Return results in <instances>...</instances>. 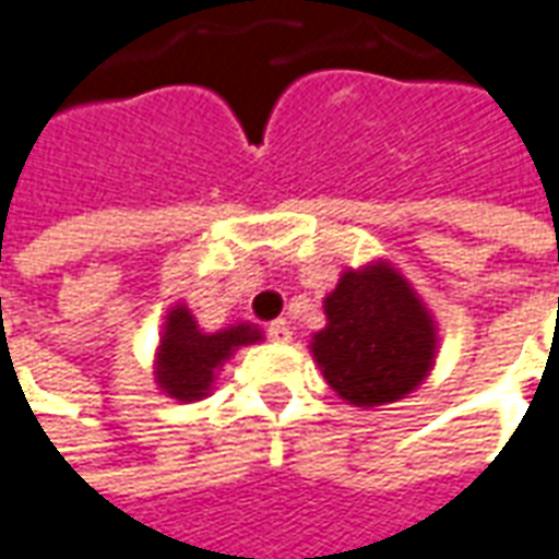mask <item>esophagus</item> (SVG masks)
<instances>
[{
	"mask_svg": "<svg viewBox=\"0 0 559 559\" xmlns=\"http://www.w3.org/2000/svg\"><path fill=\"white\" fill-rule=\"evenodd\" d=\"M267 336L274 342H292V324L285 319H276L267 324Z\"/></svg>",
	"mask_w": 559,
	"mask_h": 559,
	"instance_id": "obj_1",
	"label": "esophagus"
}]
</instances>
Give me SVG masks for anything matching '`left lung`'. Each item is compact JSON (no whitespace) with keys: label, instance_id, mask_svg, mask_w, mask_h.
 Returning <instances> with one entry per match:
<instances>
[{"label":"left lung","instance_id":"1","mask_svg":"<svg viewBox=\"0 0 559 559\" xmlns=\"http://www.w3.org/2000/svg\"><path fill=\"white\" fill-rule=\"evenodd\" d=\"M328 324L309 352L336 396L354 408L408 399L438 357V321L386 259L348 267L324 297Z\"/></svg>","mask_w":559,"mask_h":559}]
</instances>
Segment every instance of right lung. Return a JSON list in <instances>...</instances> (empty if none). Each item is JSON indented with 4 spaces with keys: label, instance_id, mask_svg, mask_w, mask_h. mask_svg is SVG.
Instances as JSON below:
<instances>
[{
    "label": "right lung",
    "instance_id": "right-lung-1",
    "mask_svg": "<svg viewBox=\"0 0 559 559\" xmlns=\"http://www.w3.org/2000/svg\"><path fill=\"white\" fill-rule=\"evenodd\" d=\"M262 340L264 333L250 321H235L229 328L205 333L185 304H175L163 321L154 381L175 402H199L211 396L219 369L231 354Z\"/></svg>",
    "mask_w": 559,
    "mask_h": 559
}]
</instances>
